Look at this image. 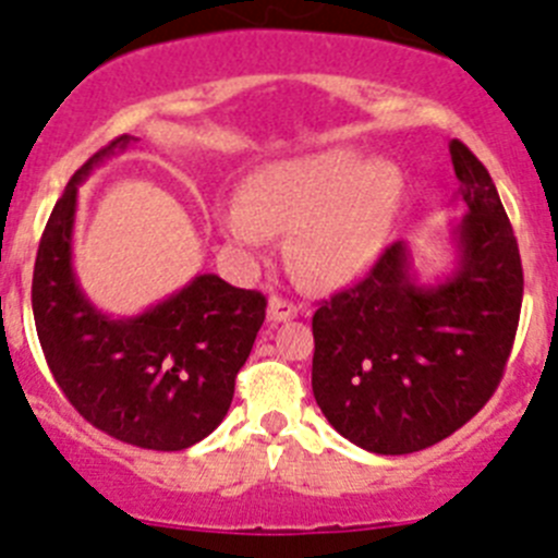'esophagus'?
I'll return each mask as SVG.
<instances>
[{"mask_svg": "<svg viewBox=\"0 0 558 558\" xmlns=\"http://www.w3.org/2000/svg\"><path fill=\"white\" fill-rule=\"evenodd\" d=\"M267 314L272 323H289V319H294V316H298V305L291 303V300L280 298V294H272V298H269Z\"/></svg>", "mask_w": 558, "mask_h": 558, "instance_id": "34e87169", "label": "esophagus"}]
</instances>
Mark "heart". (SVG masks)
I'll list each match as a JSON object with an SVG mask.
<instances>
[{
	"instance_id": "b5f03b06",
	"label": "heart",
	"mask_w": 558,
	"mask_h": 558,
	"mask_svg": "<svg viewBox=\"0 0 558 558\" xmlns=\"http://www.w3.org/2000/svg\"><path fill=\"white\" fill-rule=\"evenodd\" d=\"M400 197L403 178L395 163L333 147L258 172L247 197L225 205L222 230L244 255H258L275 230H294V269L314 283H344L380 253Z\"/></svg>"
}]
</instances>
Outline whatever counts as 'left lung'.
<instances>
[{
  "label": "left lung",
  "instance_id": "left-lung-1",
  "mask_svg": "<svg viewBox=\"0 0 558 558\" xmlns=\"http://www.w3.org/2000/svg\"><path fill=\"white\" fill-rule=\"evenodd\" d=\"M450 158L466 205L453 275L416 283L409 247L395 242L311 319L316 405L369 453H416L470 423L514 344L523 305L514 230L484 163L459 138Z\"/></svg>",
  "mask_w": 558,
  "mask_h": 558
}]
</instances>
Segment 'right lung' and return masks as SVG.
<instances>
[{"label": "right lung", "instance_id": "add662e5", "mask_svg": "<svg viewBox=\"0 0 558 558\" xmlns=\"http://www.w3.org/2000/svg\"><path fill=\"white\" fill-rule=\"evenodd\" d=\"M130 142L119 135L94 153L54 203L35 255V330L54 384L94 428L144 450H185L228 414L267 298L197 275L130 319H110L88 303L72 269L77 185Z\"/></svg>", "mask_w": 558, "mask_h": 558}]
</instances>
